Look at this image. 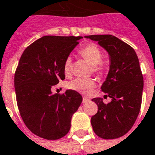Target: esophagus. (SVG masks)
Returning <instances> with one entry per match:
<instances>
[{"label": "esophagus", "mask_w": 155, "mask_h": 155, "mask_svg": "<svg viewBox=\"0 0 155 155\" xmlns=\"http://www.w3.org/2000/svg\"><path fill=\"white\" fill-rule=\"evenodd\" d=\"M87 101H89V99L87 97L82 98V103H87Z\"/></svg>", "instance_id": "34e87169"}]
</instances>
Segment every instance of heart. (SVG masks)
<instances>
[{
	"label": "heart",
	"instance_id": "1",
	"mask_svg": "<svg viewBox=\"0 0 155 155\" xmlns=\"http://www.w3.org/2000/svg\"><path fill=\"white\" fill-rule=\"evenodd\" d=\"M79 54L85 60L93 66L94 72L101 73L103 71L104 67L101 64L103 58V54L97 45L94 44L86 45L85 47L79 50ZM64 71L67 76L70 75L72 73V58L70 57L67 58L64 61ZM94 86L95 82L92 79L76 78L68 84V87L82 94H88Z\"/></svg>",
	"mask_w": 155,
	"mask_h": 155
}]
</instances>
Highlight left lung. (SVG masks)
Returning a JSON list of instances; mask_svg holds the SVG:
<instances>
[{
    "label": "left lung",
    "instance_id": "obj_1",
    "mask_svg": "<svg viewBox=\"0 0 155 155\" xmlns=\"http://www.w3.org/2000/svg\"><path fill=\"white\" fill-rule=\"evenodd\" d=\"M98 42L110 57V68L101 89L111 98L108 104L101 97L91 101L97 113L91 118L95 134L107 140L121 137L131 129L140 113L144 78L134 48L110 35L85 36ZM107 96V95H106Z\"/></svg>",
    "mask_w": 155,
    "mask_h": 155
}]
</instances>
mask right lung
<instances>
[{"instance_id": "add662e5", "label": "right lung", "mask_w": 155, "mask_h": 155, "mask_svg": "<svg viewBox=\"0 0 155 155\" xmlns=\"http://www.w3.org/2000/svg\"><path fill=\"white\" fill-rule=\"evenodd\" d=\"M82 36H43L28 46L15 73V90L20 116L28 129L46 140L69 131L72 116L82 97L73 90L53 94L51 88L65 78L64 61Z\"/></svg>"}]
</instances>
